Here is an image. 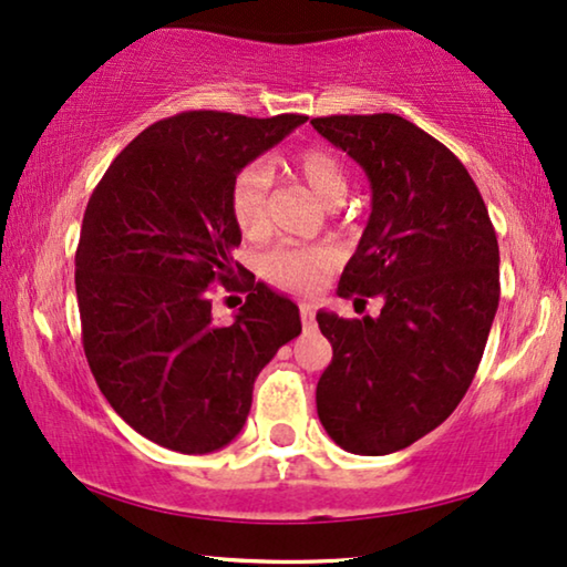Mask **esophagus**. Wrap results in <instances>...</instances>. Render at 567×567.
I'll return each instance as SVG.
<instances>
[{
  "label": "esophagus",
  "mask_w": 567,
  "mask_h": 567,
  "mask_svg": "<svg viewBox=\"0 0 567 567\" xmlns=\"http://www.w3.org/2000/svg\"><path fill=\"white\" fill-rule=\"evenodd\" d=\"M299 317H301V324H305V330L315 328V307L309 305V301H301L299 305Z\"/></svg>",
  "instance_id": "1"
}]
</instances>
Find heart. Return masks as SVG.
<instances>
[{"label":"heart","instance_id":"obj_1","mask_svg":"<svg viewBox=\"0 0 567 567\" xmlns=\"http://www.w3.org/2000/svg\"><path fill=\"white\" fill-rule=\"evenodd\" d=\"M289 169L322 204L336 206L351 188L346 162L328 146H307L289 159ZM229 208L245 237H262L270 227V173L262 162L239 169L229 188ZM328 245H278L260 258V276L293 293H315L336 268Z\"/></svg>","mask_w":567,"mask_h":567}]
</instances>
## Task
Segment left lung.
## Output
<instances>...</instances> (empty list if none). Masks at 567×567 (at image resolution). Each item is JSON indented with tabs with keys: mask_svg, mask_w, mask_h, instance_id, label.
Wrapping results in <instances>:
<instances>
[{
	"mask_svg": "<svg viewBox=\"0 0 567 567\" xmlns=\"http://www.w3.org/2000/svg\"><path fill=\"white\" fill-rule=\"evenodd\" d=\"M312 126L371 183V216L340 297L379 317L317 312L332 361L317 415L351 454L400 452L470 390L501 297L498 239L475 181L444 144L394 113L324 115Z\"/></svg>",
	"mask_w": 567,
	"mask_h": 567,
	"instance_id": "left-lung-1",
	"label": "left lung"
}]
</instances>
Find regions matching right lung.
<instances>
[{"label":"right lung","mask_w":567,"mask_h":567,"mask_svg":"<svg viewBox=\"0 0 567 567\" xmlns=\"http://www.w3.org/2000/svg\"><path fill=\"white\" fill-rule=\"evenodd\" d=\"M307 121L185 111L144 128L92 190L76 245L82 346L100 392L131 429L181 454L243 431L252 384L301 332L299 307L231 258L239 169ZM247 290L235 323L213 286Z\"/></svg>","instance_id":"add662e5"}]
</instances>
